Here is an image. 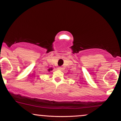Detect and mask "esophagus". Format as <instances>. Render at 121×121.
Returning <instances> with one entry per match:
<instances>
[{"label":"esophagus","instance_id":"esophagus-1","mask_svg":"<svg viewBox=\"0 0 121 121\" xmlns=\"http://www.w3.org/2000/svg\"><path fill=\"white\" fill-rule=\"evenodd\" d=\"M58 69H59L60 70H62V67H59V68H58Z\"/></svg>","mask_w":121,"mask_h":121}]
</instances>
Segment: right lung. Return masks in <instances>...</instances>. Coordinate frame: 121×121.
Here are the masks:
<instances>
[{
  "label": "right lung",
  "instance_id": "add662e5",
  "mask_svg": "<svg viewBox=\"0 0 121 121\" xmlns=\"http://www.w3.org/2000/svg\"><path fill=\"white\" fill-rule=\"evenodd\" d=\"M53 70V69H52V68H50V69H48V71H50L51 70Z\"/></svg>",
  "mask_w": 121,
  "mask_h": 121
}]
</instances>
